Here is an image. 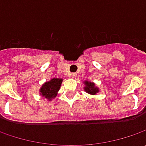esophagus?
I'll return each mask as SVG.
<instances>
[{
	"mask_svg": "<svg viewBox=\"0 0 146 146\" xmlns=\"http://www.w3.org/2000/svg\"><path fill=\"white\" fill-rule=\"evenodd\" d=\"M76 76H77L76 73H70V78H76Z\"/></svg>",
	"mask_w": 146,
	"mask_h": 146,
	"instance_id": "esophagus-1",
	"label": "esophagus"
}]
</instances>
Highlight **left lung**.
Here are the masks:
<instances>
[{"label": "left lung", "instance_id": "8db88e82", "mask_svg": "<svg viewBox=\"0 0 146 146\" xmlns=\"http://www.w3.org/2000/svg\"><path fill=\"white\" fill-rule=\"evenodd\" d=\"M84 84H85V87L84 88V91L86 93H89V94H92V95H95L99 92V89L98 88H97L95 86V84L92 83V82L89 81H84Z\"/></svg>", "mask_w": 146, "mask_h": 146}]
</instances>
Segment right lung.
Returning a JSON list of instances; mask_svg holds the SVG:
<instances>
[{
	"mask_svg": "<svg viewBox=\"0 0 146 146\" xmlns=\"http://www.w3.org/2000/svg\"><path fill=\"white\" fill-rule=\"evenodd\" d=\"M62 83V79L53 78L51 80L45 82L40 89V94L42 97L51 101L57 96V93L60 89L61 84Z\"/></svg>",
	"mask_w": 146,
	"mask_h": 146,
	"instance_id": "obj_1",
	"label": "right lung"
}]
</instances>
